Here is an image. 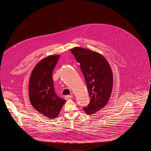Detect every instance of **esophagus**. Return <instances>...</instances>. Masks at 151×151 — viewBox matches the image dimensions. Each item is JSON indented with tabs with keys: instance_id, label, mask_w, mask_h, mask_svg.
I'll use <instances>...</instances> for the list:
<instances>
[{
	"instance_id": "esophagus-1",
	"label": "esophagus",
	"mask_w": 151,
	"mask_h": 151,
	"mask_svg": "<svg viewBox=\"0 0 151 151\" xmlns=\"http://www.w3.org/2000/svg\"><path fill=\"white\" fill-rule=\"evenodd\" d=\"M73 97V96L72 95H68V96H65V99L66 100H69V99H70Z\"/></svg>"
}]
</instances>
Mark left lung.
Here are the masks:
<instances>
[{"label": "left lung", "mask_w": 151, "mask_h": 151, "mask_svg": "<svg viewBox=\"0 0 151 151\" xmlns=\"http://www.w3.org/2000/svg\"><path fill=\"white\" fill-rule=\"evenodd\" d=\"M87 84L90 101L83 109L88 115H93L107 104L113 87V74L109 64L101 54L81 47L70 49Z\"/></svg>", "instance_id": "8db88e82"}]
</instances>
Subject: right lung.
I'll return each instance as SVG.
<instances>
[{
    "mask_svg": "<svg viewBox=\"0 0 151 151\" xmlns=\"http://www.w3.org/2000/svg\"><path fill=\"white\" fill-rule=\"evenodd\" d=\"M60 55H51L40 60L33 69L29 83L30 101L40 114L54 119L58 116L66 100L57 96L52 71Z\"/></svg>",
    "mask_w": 151,
    "mask_h": 151,
    "instance_id": "obj_1",
    "label": "right lung"
}]
</instances>
